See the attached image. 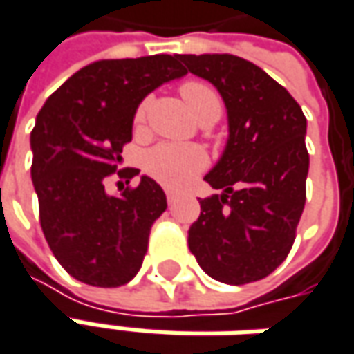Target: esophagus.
Here are the masks:
<instances>
[{
    "mask_svg": "<svg viewBox=\"0 0 354 354\" xmlns=\"http://www.w3.org/2000/svg\"><path fill=\"white\" fill-rule=\"evenodd\" d=\"M166 200H168V205H172L174 201L178 200V196L174 192H170V189H166Z\"/></svg>",
    "mask_w": 354,
    "mask_h": 354,
    "instance_id": "obj_1",
    "label": "esophagus"
}]
</instances>
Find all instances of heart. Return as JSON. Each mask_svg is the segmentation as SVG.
<instances>
[{
  "instance_id": "obj_1",
  "label": "heart",
  "mask_w": 354,
  "mask_h": 354,
  "mask_svg": "<svg viewBox=\"0 0 354 354\" xmlns=\"http://www.w3.org/2000/svg\"><path fill=\"white\" fill-rule=\"evenodd\" d=\"M180 93L188 104L189 111L198 121H205L209 117L221 115V100L214 88L203 82H184L180 86ZM151 109V97L142 100L135 111V129L140 131ZM142 166L147 174L160 182L170 189H182L207 166V154L196 145H178V142H160L147 151Z\"/></svg>"
}]
</instances>
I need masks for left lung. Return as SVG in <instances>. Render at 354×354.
<instances>
[{
    "instance_id": "obj_1",
    "label": "left lung",
    "mask_w": 354,
    "mask_h": 354,
    "mask_svg": "<svg viewBox=\"0 0 354 354\" xmlns=\"http://www.w3.org/2000/svg\"><path fill=\"white\" fill-rule=\"evenodd\" d=\"M212 82L227 107L229 139L205 182L188 247L203 272L225 284L262 280L284 262L306 205L308 121L298 102L262 68L233 55H180Z\"/></svg>"
}]
</instances>
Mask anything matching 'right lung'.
Listing matches in <instances>:
<instances>
[{"instance_id": "obj_1", "label": "right lung", "mask_w": 354, "mask_h": 354, "mask_svg": "<svg viewBox=\"0 0 354 354\" xmlns=\"http://www.w3.org/2000/svg\"><path fill=\"white\" fill-rule=\"evenodd\" d=\"M186 72L178 55L97 60L72 74L37 115L31 178L41 227L56 261L84 284L123 286L139 272L165 192L149 176L117 196L104 182L133 139L140 102Z\"/></svg>"}]
</instances>
